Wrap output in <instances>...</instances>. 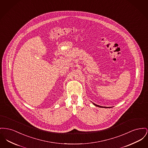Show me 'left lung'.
<instances>
[{
	"mask_svg": "<svg viewBox=\"0 0 148 148\" xmlns=\"http://www.w3.org/2000/svg\"><path fill=\"white\" fill-rule=\"evenodd\" d=\"M93 103V104H94L95 106H97V107H102V108H110V107H103V106H100L97 105V104H95V103Z\"/></svg>",
	"mask_w": 148,
	"mask_h": 148,
	"instance_id": "obj_1",
	"label": "left lung"
}]
</instances>
